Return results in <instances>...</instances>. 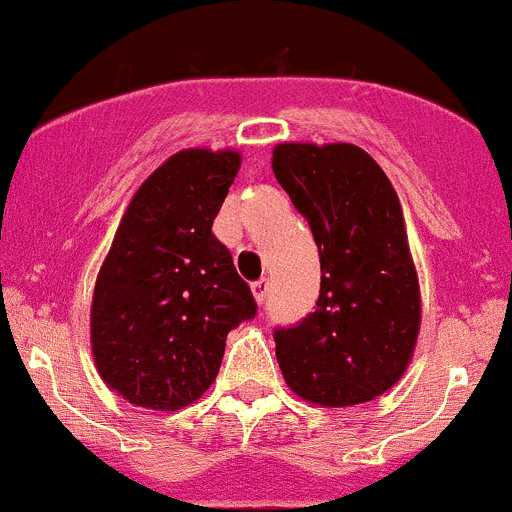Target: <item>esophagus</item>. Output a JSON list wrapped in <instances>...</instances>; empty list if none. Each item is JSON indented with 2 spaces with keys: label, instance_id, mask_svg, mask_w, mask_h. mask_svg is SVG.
Wrapping results in <instances>:
<instances>
[{
  "label": "esophagus",
  "instance_id": "34e87169",
  "mask_svg": "<svg viewBox=\"0 0 512 512\" xmlns=\"http://www.w3.org/2000/svg\"><path fill=\"white\" fill-rule=\"evenodd\" d=\"M251 291H254L256 301L263 303L268 298V293H271V281L268 278H258V281L251 283Z\"/></svg>",
  "mask_w": 512,
  "mask_h": 512
}]
</instances>
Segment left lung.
I'll list each match as a JSON object with an SVG mask.
<instances>
[{
	"mask_svg": "<svg viewBox=\"0 0 512 512\" xmlns=\"http://www.w3.org/2000/svg\"><path fill=\"white\" fill-rule=\"evenodd\" d=\"M273 174L321 256L313 313L273 328L283 378L318 406L373 401L403 376L421 326L401 201L353 144H281Z\"/></svg>",
	"mask_w": 512,
	"mask_h": 512,
	"instance_id": "1",
	"label": "left lung"
}]
</instances>
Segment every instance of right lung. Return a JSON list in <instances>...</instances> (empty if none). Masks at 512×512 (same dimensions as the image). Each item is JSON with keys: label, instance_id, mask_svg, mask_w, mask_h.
Returning a JSON list of instances; mask_svg holds the SVG:
<instances>
[{"label": "right lung", "instance_id": "add662e5", "mask_svg": "<svg viewBox=\"0 0 512 512\" xmlns=\"http://www.w3.org/2000/svg\"><path fill=\"white\" fill-rule=\"evenodd\" d=\"M236 151L186 149L131 199L91 301V348L129 403L179 411L214 383L226 336L258 306L214 236L239 171Z\"/></svg>", "mask_w": 512, "mask_h": 512}]
</instances>
